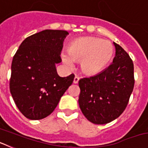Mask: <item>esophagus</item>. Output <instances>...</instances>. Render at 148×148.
<instances>
[{
    "label": "esophagus",
    "mask_w": 148,
    "mask_h": 148,
    "mask_svg": "<svg viewBox=\"0 0 148 148\" xmlns=\"http://www.w3.org/2000/svg\"><path fill=\"white\" fill-rule=\"evenodd\" d=\"M78 81H79V77L75 75V78H74V80H73V83L74 84H78Z\"/></svg>",
    "instance_id": "esophagus-1"
}]
</instances>
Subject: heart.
Segmentation results:
<instances>
[{
	"label": "heart",
	"instance_id": "obj_1",
	"mask_svg": "<svg viewBox=\"0 0 148 148\" xmlns=\"http://www.w3.org/2000/svg\"><path fill=\"white\" fill-rule=\"evenodd\" d=\"M114 55V47L109 40L91 36L82 37L71 41L67 53L62 52L65 65L72 67L73 61H80V69L87 75H97L105 69Z\"/></svg>",
	"mask_w": 148,
	"mask_h": 148
}]
</instances>
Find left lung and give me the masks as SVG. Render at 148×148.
Masks as SVG:
<instances>
[{
  "label": "left lung",
  "instance_id": "left-lung-1",
  "mask_svg": "<svg viewBox=\"0 0 148 148\" xmlns=\"http://www.w3.org/2000/svg\"><path fill=\"white\" fill-rule=\"evenodd\" d=\"M113 63L94 76L81 78L78 104L90 122L104 125L117 119L126 108L134 87V67L129 55L113 42Z\"/></svg>",
  "mask_w": 148,
  "mask_h": 148
}]
</instances>
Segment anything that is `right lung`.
I'll list each match as a JSON object with an SVG mask.
<instances>
[{
	"label": "right lung",
	"instance_id": "add662e5",
	"mask_svg": "<svg viewBox=\"0 0 148 148\" xmlns=\"http://www.w3.org/2000/svg\"><path fill=\"white\" fill-rule=\"evenodd\" d=\"M65 30L46 29L23 40L13 57L10 89L21 113L39 120L54 111L74 80V74L60 77L56 64L61 62Z\"/></svg>",
	"mask_w": 148,
	"mask_h": 148
}]
</instances>
